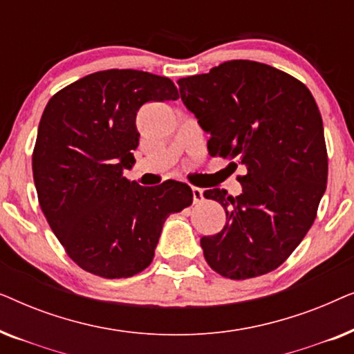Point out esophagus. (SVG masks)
Instances as JSON below:
<instances>
[{
    "instance_id": "esophagus-1",
    "label": "esophagus",
    "mask_w": 354,
    "mask_h": 354,
    "mask_svg": "<svg viewBox=\"0 0 354 354\" xmlns=\"http://www.w3.org/2000/svg\"><path fill=\"white\" fill-rule=\"evenodd\" d=\"M192 193H193V201H195V203L203 201V188L192 187Z\"/></svg>"
}]
</instances>
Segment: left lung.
I'll list each match as a JSON object with an SVG mask.
<instances>
[{
    "mask_svg": "<svg viewBox=\"0 0 354 354\" xmlns=\"http://www.w3.org/2000/svg\"><path fill=\"white\" fill-rule=\"evenodd\" d=\"M177 84L183 104L211 135V156L246 169L236 177L241 195L203 193L224 206L227 219L219 234L201 239L206 263L232 280L277 269L311 229L327 187L324 125L311 91L287 72L246 59Z\"/></svg>",
    "mask_w": 354,
    "mask_h": 354,
    "instance_id": "left-lung-1",
    "label": "left lung"
}]
</instances>
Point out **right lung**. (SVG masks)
Returning <instances> with one entry per match:
<instances>
[{
	"label": "right lung",
	"mask_w": 354,
	"mask_h": 354,
	"mask_svg": "<svg viewBox=\"0 0 354 354\" xmlns=\"http://www.w3.org/2000/svg\"><path fill=\"white\" fill-rule=\"evenodd\" d=\"M167 77L133 69L85 75L53 95L32 154L38 203L66 253L86 272L127 279L151 264L164 221L193 203L187 183L142 187L133 166L138 109L177 100Z\"/></svg>",
	"instance_id": "1"
}]
</instances>
